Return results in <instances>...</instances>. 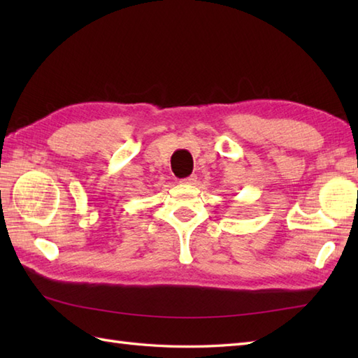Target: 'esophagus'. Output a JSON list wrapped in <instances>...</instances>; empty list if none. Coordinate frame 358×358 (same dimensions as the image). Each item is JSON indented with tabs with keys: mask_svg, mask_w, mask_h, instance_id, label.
<instances>
[{
	"mask_svg": "<svg viewBox=\"0 0 358 358\" xmlns=\"http://www.w3.org/2000/svg\"><path fill=\"white\" fill-rule=\"evenodd\" d=\"M195 181H196V177H195V175H191V177L181 180V183H183V185H194Z\"/></svg>",
	"mask_w": 358,
	"mask_h": 358,
	"instance_id": "esophagus-1",
	"label": "esophagus"
}]
</instances>
